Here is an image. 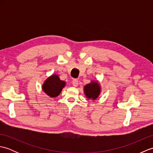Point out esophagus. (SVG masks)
<instances>
[{"label":"esophagus","instance_id":"1","mask_svg":"<svg viewBox=\"0 0 153 153\" xmlns=\"http://www.w3.org/2000/svg\"><path fill=\"white\" fill-rule=\"evenodd\" d=\"M72 85H73V86H74V87H77V85H78V80L77 79H73L72 80Z\"/></svg>","mask_w":153,"mask_h":153}]
</instances>
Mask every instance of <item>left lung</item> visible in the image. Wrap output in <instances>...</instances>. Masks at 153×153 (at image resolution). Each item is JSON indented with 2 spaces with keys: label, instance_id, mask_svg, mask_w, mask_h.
Segmentation results:
<instances>
[{
  "label": "left lung",
  "instance_id": "1",
  "mask_svg": "<svg viewBox=\"0 0 153 153\" xmlns=\"http://www.w3.org/2000/svg\"><path fill=\"white\" fill-rule=\"evenodd\" d=\"M100 92L99 83L96 82H92L84 87V93L88 99L95 100L99 97Z\"/></svg>",
  "mask_w": 153,
  "mask_h": 153
}]
</instances>
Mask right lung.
Returning <instances> with one entry per match:
<instances>
[{
  "label": "right lung",
  "instance_id": "add662e5",
  "mask_svg": "<svg viewBox=\"0 0 153 153\" xmlns=\"http://www.w3.org/2000/svg\"><path fill=\"white\" fill-rule=\"evenodd\" d=\"M65 85V82L60 80L59 77L54 74L45 81L42 88L47 95L51 97H56L61 93Z\"/></svg>",
  "mask_w": 153,
  "mask_h": 153
}]
</instances>
